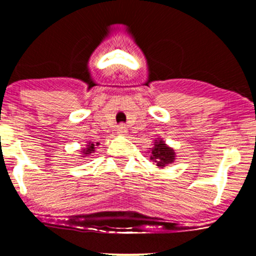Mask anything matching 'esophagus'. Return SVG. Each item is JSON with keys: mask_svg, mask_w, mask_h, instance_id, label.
I'll use <instances>...</instances> for the list:
<instances>
[{"mask_svg": "<svg viewBox=\"0 0 256 256\" xmlns=\"http://www.w3.org/2000/svg\"><path fill=\"white\" fill-rule=\"evenodd\" d=\"M118 135H128V128L125 125H120L118 128Z\"/></svg>", "mask_w": 256, "mask_h": 256, "instance_id": "esophagus-1", "label": "esophagus"}]
</instances>
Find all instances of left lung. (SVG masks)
<instances>
[{
    "instance_id": "obj_1",
    "label": "left lung",
    "mask_w": 256,
    "mask_h": 256,
    "mask_svg": "<svg viewBox=\"0 0 256 256\" xmlns=\"http://www.w3.org/2000/svg\"><path fill=\"white\" fill-rule=\"evenodd\" d=\"M174 157H176V154H174V148L167 146L164 140H154L150 160L154 161L156 166H158L160 168H164L167 164L174 162Z\"/></svg>"
}]
</instances>
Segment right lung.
Returning <instances> with one entry per match:
<instances>
[{"instance_id":"add662e5","label":"right lung","mask_w":256,"mask_h":256,"mask_svg":"<svg viewBox=\"0 0 256 256\" xmlns=\"http://www.w3.org/2000/svg\"><path fill=\"white\" fill-rule=\"evenodd\" d=\"M98 144H92V142H89L86 144V147H85V148H82V154H84V156L82 157H85V156H90V154H94L95 152V146H98Z\"/></svg>"}]
</instances>
